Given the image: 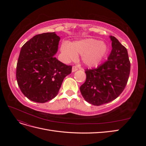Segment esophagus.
I'll list each match as a JSON object with an SVG mask.
<instances>
[{"mask_svg": "<svg viewBox=\"0 0 146 146\" xmlns=\"http://www.w3.org/2000/svg\"><path fill=\"white\" fill-rule=\"evenodd\" d=\"M78 70V68L77 67V66H74L73 67H72V72H76V70Z\"/></svg>", "mask_w": 146, "mask_h": 146, "instance_id": "obj_1", "label": "esophagus"}]
</instances>
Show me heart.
I'll use <instances>...</instances> for the list:
<instances>
[{"mask_svg":"<svg viewBox=\"0 0 146 146\" xmlns=\"http://www.w3.org/2000/svg\"><path fill=\"white\" fill-rule=\"evenodd\" d=\"M61 52L66 60H75L77 54L82 55L83 64L94 67L98 66L107 52L105 44L95 39L88 38L77 41L72 43L63 42Z\"/></svg>","mask_w":146,"mask_h":146,"instance_id":"heart-1","label":"heart"}]
</instances>
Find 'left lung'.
Here are the masks:
<instances>
[{
    "label": "left lung",
    "instance_id": "obj_1",
    "mask_svg": "<svg viewBox=\"0 0 146 146\" xmlns=\"http://www.w3.org/2000/svg\"><path fill=\"white\" fill-rule=\"evenodd\" d=\"M110 38L112 50L108 60L97 68L86 69V81L80 88L84 99L96 106L116 99L124 90L130 72L127 48L114 36Z\"/></svg>",
    "mask_w": 146,
    "mask_h": 146
}]
</instances>
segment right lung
I'll list each match as a JSON object with an SVG mask.
<instances>
[{"label":"right lung","mask_w":146,"mask_h":146,"mask_svg":"<svg viewBox=\"0 0 146 146\" xmlns=\"http://www.w3.org/2000/svg\"><path fill=\"white\" fill-rule=\"evenodd\" d=\"M60 38L55 32L35 35L22 47L16 66V80L30 100L45 103L58 94L64 78L72 72L54 56Z\"/></svg>","instance_id":"1"}]
</instances>
